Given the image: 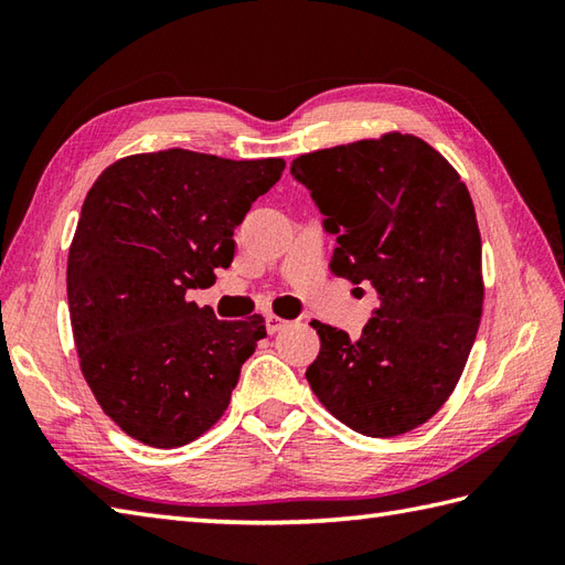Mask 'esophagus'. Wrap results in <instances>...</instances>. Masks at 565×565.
Listing matches in <instances>:
<instances>
[{"mask_svg": "<svg viewBox=\"0 0 565 565\" xmlns=\"http://www.w3.org/2000/svg\"><path fill=\"white\" fill-rule=\"evenodd\" d=\"M284 328H289V320H284L279 316H267V330L269 332H279Z\"/></svg>", "mask_w": 565, "mask_h": 565, "instance_id": "1", "label": "esophagus"}]
</instances>
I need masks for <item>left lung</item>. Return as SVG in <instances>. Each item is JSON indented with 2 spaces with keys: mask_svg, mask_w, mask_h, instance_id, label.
I'll return each mask as SVG.
<instances>
[{
  "mask_svg": "<svg viewBox=\"0 0 565 565\" xmlns=\"http://www.w3.org/2000/svg\"><path fill=\"white\" fill-rule=\"evenodd\" d=\"M338 235L330 269L371 284L381 306L359 340L313 320L306 379L366 437L405 435L447 403L483 313L481 233L459 172L411 134L347 142L291 162Z\"/></svg>",
  "mask_w": 565,
  "mask_h": 565,
  "instance_id": "left-lung-1",
  "label": "left lung"
}]
</instances>
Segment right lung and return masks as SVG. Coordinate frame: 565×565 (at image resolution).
Segmentation results:
<instances>
[{
  "instance_id": "add662e5",
  "label": "right lung",
  "mask_w": 565,
  "mask_h": 565,
  "mask_svg": "<svg viewBox=\"0 0 565 565\" xmlns=\"http://www.w3.org/2000/svg\"><path fill=\"white\" fill-rule=\"evenodd\" d=\"M284 167L172 148L128 154L92 184L67 255L70 322L84 381L128 437L182 447L225 413L267 328L218 320L189 291L231 267L233 231Z\"/></svg>"
}]
</instances>
